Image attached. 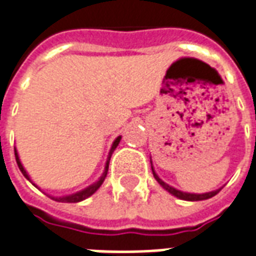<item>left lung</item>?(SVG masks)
<instances>
[{"mask_svg":"<svg viewBox=\"0 0 256 256\" xmlns=\"http://www.w3.org/2000/svg\"><path fill=\"white\" fill-rule=\"evenodd\" d=\"M152 172H154V177L158 182L160 184L163 188L166 189L167 192H170L172 196H176V198H181V200H189V202H198V200H206V198H210L215 196L216 193L220 192V189H216V190H212V192H207V193H202V194H198V193H186V192H181V190H178V189L172 188L170 185H167L166 182H163L160 178L158 177V174L154 170V167H152Z\"/></svg>","mask_w":256,"mask_h":256,"instance_id":"left-lung-1","label":"left lung"}]
</instances>
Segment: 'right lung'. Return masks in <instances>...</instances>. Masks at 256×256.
I'll return each instance as SVG.
<instances>
[{"label":"right lung","mask_w":256,"mask_h":256,"mask_svg":"<svg viewBox=\"0 0 256 256\" xmlns=\"http://www.w3.org/2000/svg\"><path fill=\"white\" fill-rule=\"evenodd\" d=\"M120 136L118 137L115 141H114V144H112L111 146V150H110V155H108V160H106V168H104V172H102V176L100 177V180L97 181V182L92 184L90 186H88V188H84V190H80V192H76V193H72V194H68V196H63V198H53V196H49V198H52L53 200H56V202H62V203H78V202H82V200H84V198H88L89 196H92L93 193L97 190V189L100 188L101 184L104 182V180H106V172H108V164H110V159H111V155L112 152L115 150V148L118 146V144L120 142ZM14 158H16V162H18V166H19L20 172H23V176H24L28 181H30L34 186H36V184L31 181V178L28 177V174H27V172L24 170V167H23V164H22V162H20L19 159V155H18V150H16V148H14Z\"/></svg>","instance_id":"obj_1"}]
</instances>
